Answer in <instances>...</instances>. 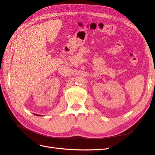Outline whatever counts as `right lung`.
Segmentation results:
<instances>
[{
    "instance_id": "add662e5",
    "label": "right lung",
    "mask_w": 155,
    "mask_h": 155,
    "mask_svg": "<svg viewBox=\"0 0 155 155\" xmlns=\"http://www.w3.org/2000/svg\"><path fill=\"white\" fill-rule=\"evenodd\" d=\"M36 115V114H35ZM37 116H40V115H39V114H37Z\"/></svg>"
}]
</instances>
